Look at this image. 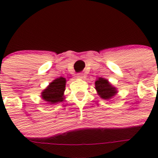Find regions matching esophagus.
<instances>
[{
    "label": "esophagus",
    "instance_id": "esophagus-1",
    "mask_svg": "<svg viewBox=\"0 0 158 158\" xmlns=\"http://www.w3.org/2000/svg\"><path fill=\"white\" fill-rule=\"evenodd\" d=\"M77 77L78 79H84V78H85V75H84L83 73H77Z\"/></svg>",
    "mask_w": 158,
    "mask_h": 158
}]
</instances>
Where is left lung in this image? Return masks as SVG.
Instances as JSON below:
<instances>
[{
  "instance_id": "8db88e82",
  "label": "left lung",
  "mask_w": 158,
  "mask_h": 158,
  "mask_svg": "<svg viewBox=\"0 0 158 158\" xmlns=\"http://www.w3.org/2000/svg\"><path fill=\"white\" fill-rule=\"evenodd\" d=\"M95 89L100 98L104 100H111L118 93V90L112 85L107 79L98 77L95 81Z\"/></svg>"
}]
</instances>
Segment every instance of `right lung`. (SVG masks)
I'll use <instances>...</instances> for the list:
<instances>
[{"mask_svg": "<svg viewBox=\"0 0 158 158\" xmlns=\"http://www.w3.org/2000/svg\"><path fill=\"white\" fill-rule=\"evenodd\" d=\"M66 79L60 77L49 84V85L41 93V97L49 104H56L65 100L64 92Z\"/></svg>", "mask_w": 158, "mask_h": 158, "instance_id": "1", "label": "right lung"}]
</instances>
